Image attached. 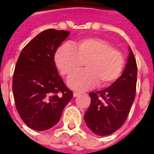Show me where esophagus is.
Returning <instances> with one entry per match:
<instances>
[{
  "label": "esophagus",
  "mask_w": 154,
  "mask_h": 154,
  "mask_svg": "<svg viewBox=\"0 0 154 154\" xmlns=\"http://www.w3.org/2000/svg\"><path fill=\"white\" fill-rule=\"evenodd\" d=\"M81 93H79V92H74V93H73V97H78V96H80V95H81Z\"/></svg>",
  "instance_id": "esophagus-1"
}]
</instances>
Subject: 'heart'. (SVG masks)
I'll list each match as a JSON object with an SVG mask.
<instances>
[{
  "label": "heart",
  "mask_w": 154,
  "mask_h": 154,
  "mask_svg": "<svg viewBox=\"0 0 154 154\" xmlns=\"http://www.w3.org/2000/svg\"><path fill=\"white\" fill-rule=\"evenodd\" d=\"M55 63L61 74L69 76L85 66V70L72 75L68 80L70 88L87 90L97 85H109L122 74L125 57L105 40L89 37L80 40L73 46L61 45L55 53Z\"/></svg>",
  "instance_id": "1"
}]
</instances>
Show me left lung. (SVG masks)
<instances>
[{
  "instance_id": "1",
  "label": "left lung",
  "mask_w": 154,
  "mask_h": 154,
  "mask_svg": "<svg viewBox=\"0 0 154 154\" xmlns=\"http://www.w3.org/2000/svg\"><path fill=\"white\" fill-rule=\"evenodd\" d=\"M137 77L136 59L129 48L122 76L106 89L89 94L91 103L84 117L87 126L94 134L108 136L123 125L136 96Z\"/></svg>"
}]
</instances>
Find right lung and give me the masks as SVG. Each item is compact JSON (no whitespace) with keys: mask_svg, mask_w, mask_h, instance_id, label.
Instances as JSON below:
<instances>
[{"mask_svg":"<svg viewBox=\"0 0 154 154\" xmlns=\"http://www.w3.org/2000/svg\"><path fill=\"white\" fill-rule=\"evenodd\" d=\"M69 31L46 29L20 53L13 77L14 101L20 118L31 129L43 131L60 120L72 92L58 74L54 55Z\"/></svg>","mask_w":154,"mask_h":154,"instance_id":"add662e5","label":"right lung"}]
</instances>
